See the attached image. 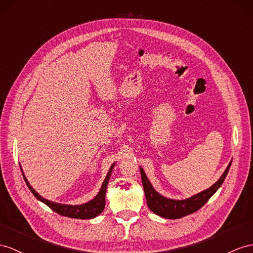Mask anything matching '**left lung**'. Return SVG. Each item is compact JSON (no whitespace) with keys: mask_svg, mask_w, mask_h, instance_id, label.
<instances>
[{"mask_svg":"<svg viewBox=\"0 0 253 253\" xmlns=\"http://www.w3.org/2000/svg\"><path fill=\"white\" fill-rule=\"evenodd\" d=\"M231 163L232 162H230V164L227 165L226 169L224 170L222 176L219 178V180L213 183L211 188L202 191V192L191 196V198L186 200H170L164 198L161 194H159L151 186L150 181L148 180L144 169L140 168L139 169L141 175V182H143L148 207H149L151 211L157 213L160 217H163L166 219H179L184 217V215L195 212L196 211H199L201 207L204 206L207 201L215 193V191L221 187V184L223 183L227 173H229Z\"/></svg>","mask_w":253,"mask_h":253,"instance_id":"obj_1","label":"left lung"}]
</instances>
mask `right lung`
Wrapping results in <instances>:
<instances>
[{"mask_svg":"<svg viewBox=\"0 0 253 253\" xmlns=\"http://www.w3.org/2000/svg\"><path fill=\"white\" fill-rule=\"evenodd\" d=\"M114 166H115V163L112 166H110V169H109L108 173L106 175V178L104 179L102 187L100 189V192L97 193L95 198L93 200H91L90 202L84 203V204H82V205L59 204V203H54V202H51V201H48V200L44 199L42 196H41L38 192H36V191L32 187H31V184L29 183L26 176H24L22 169H21V171H22V175H23V179H24V181H26L29 189L31 190V192L33 193V195L35 196L36 199L44 203V204H46L49 208H51L53 211H55L61 215H63V217L75 218V219H92V218H95L96 215L100 214L104 211V207H105L106 188H107L110 175H112Z\"/></svg>","mask_w":253,"mask_h":253,"instance_id":"obj_1","label":"right lung"}]
</instances>
